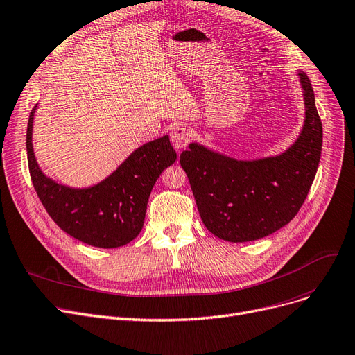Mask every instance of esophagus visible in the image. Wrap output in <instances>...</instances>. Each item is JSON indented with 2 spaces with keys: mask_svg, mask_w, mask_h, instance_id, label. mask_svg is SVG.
<instances>
[{
  "mask_svg": "<svg viewBox=\"0 0 355 355\" xmlns=\"http://www.w3.org/2000/svg\"><path fill=\"white\" fill-rule=\"evenodd\" d=\"M191 139V132L189 128L178 125L171 130V144L174 145V148L177 149H182L186 148L190 144Z\"/></svg>",
  "mask_w": 355,
  "mask_h": 355,
  "instance_id": "34e87169",
  "label": "esophagus"
}]
</instances>
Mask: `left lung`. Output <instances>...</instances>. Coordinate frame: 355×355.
Returning a JSON list of instances; mask_svg holds the SVG:
<instances>
[{"label":"left lung","instance_id":"left-lung-1","mask_svg":"<svg viewBox=\"0 0 355 355\" xmlns=\"http://www.w3.org/2000/svg\"><path fill=\"white\" fill-rule=\"evenodd\" d=\"M306 120L297 142L279 157L236 161L197 144L184 150L186 171L205 226L229 242L264 238L287 225L309 193L322 152V121L315 92L300 72Z\"/></svg>","mask_w":355,"mask_h":355}]
</instances>
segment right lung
I'll return each instance as SVG.
<instances>
[{"label": "right lung", "mask_w": 355, "mask_h": 355, "mask_svg": "<svg viewBox=\"0 0 355 355\" xmlns=\"http://www.w3.org/2000/svg\"><path fill=\"white\" fill-rule=\"evenodd\" d=\"M35 110L36 105L30 112L26 135L28 171L52 220L75 239L98 248H117L133 241L142 230L153 184L177 159L169 137L136 149L97 186L73 190L46 178L37 166L32 146Z\"/></svg>", "instance_id": "1"}]
</instances>
